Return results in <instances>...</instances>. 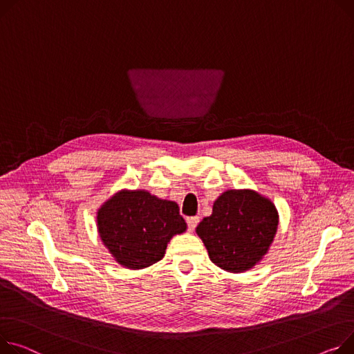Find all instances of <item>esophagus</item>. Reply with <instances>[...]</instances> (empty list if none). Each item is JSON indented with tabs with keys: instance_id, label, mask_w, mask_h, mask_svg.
<instances>
[{
	"instance_id": "esophagus-1",
	"label": "esophagus",
	"mask_w": 354,
	"mask_h": 354,
	"mask_svg": "<svg viewBox=\"0 0 354 354\" xmlns=\"http://www.w3.org/2000/svg\"><path fill=\"white\" fill-rule=\"evenodd\" d=\"M186 223H187V229H189V230L192 232V230H195V227L198 226L199 218H198V216H189V218H186Z\"/></svg>"
}]
</instances>
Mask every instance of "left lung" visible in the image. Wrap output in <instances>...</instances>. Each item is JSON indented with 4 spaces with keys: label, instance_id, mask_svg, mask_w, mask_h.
<instances>
[{
    "label": "left lung",
    "instance_id": "left-lung-1",
    "mask_svg": "<svg viewBox=\"0 0 354 354\" xmlns=\"http://www.w3.org/2000/svg\"><path fill=\"white\" fill-rule=\"evenodd\" d=\"M274 205L253 191H227L214 203L212 215L196 227L210 261L239 273L254 266L268 252L277 229Z\"/></svg>",
    "mask_w": 354,
    "mask_h": 354
}]
</instances>
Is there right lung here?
<instances>
[{
	"mask_svg": "<svg viewBox=\"0 0 354 354\" xmlns=\"http://www.w3.org/2000/svg\"><path fill=\"white\" fill-rule=\"evenodd\" d=\"M104 245L129 269L148 268L163 257L168 242L186 230L179 206L145 191L120 192L98 212Z\"/></svg>",
	"mask_w": 354,
	"mask_h": 354,
	"instance_id": "obj_1",
	"label": "right lung"
}]
</instances>
